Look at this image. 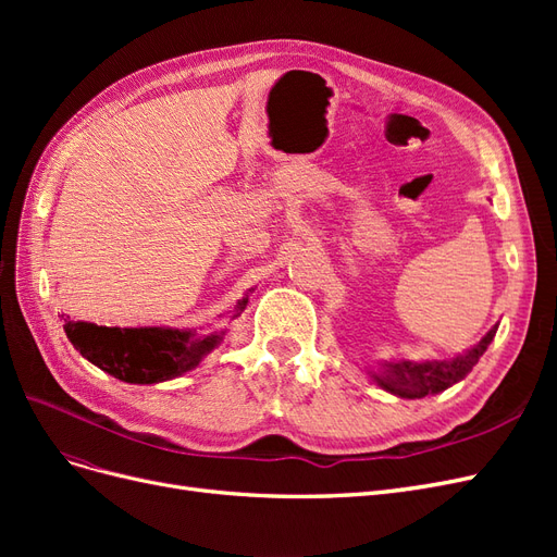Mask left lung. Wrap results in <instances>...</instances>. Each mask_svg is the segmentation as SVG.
I'll list each match as a JSON object with an SVG mask.
<instances>
[{
  "mask_svg": "<svg viewBox=\"0 0 557 557\" xmlns=\"http://www.w3.org/2000/svg\"><path fill=\"white\" fill-rule=\"evenodd\" d=\"M497 325L487 332L483 339L462 356L450 358V360H428V362H411V360H397V362H385L379 374H374L376 383L383 391L393 393L397 397L407 399H420L425 395H436L446 391L453 383L462 381L471 367L479 362V358L485 352L495 339Z\"/></svg>",
  "mask_w": 557,
  "mask_h": 557,
  "instance_id": "left-lung-1",
  "label": "left lung"
}]
</instances>
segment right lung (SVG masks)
I'll return each instance as SVG.
<instances>
[{
	"mask_svg": "<svg viewBox=\"0 0 557 557\" xmlns=\"http://www.w3.org/2000/svg\"><path fill=\"white\" fill-rule=\"evenodd\" d=\"M248 295L234 305L237 318ZM66 339L83 358L125 383H162L195 369L225 332L197 334L176 327H104L64 318Z\"/></svg>",
	"mask_w": 557,
	"mask_h": 557,
	"instance_id": "right-lung-1",
	"label": "right lung"
}]
</instances>
